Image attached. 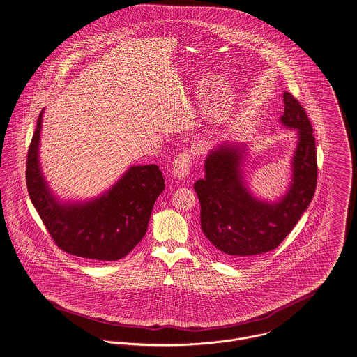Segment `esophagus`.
<instances>
[{
	"mask_svg": "<svg viewBox=\"0 0 357 357\" xmlns=\"http://www.w3.org/2000/svg\"><path fill=\"white\" fill-rule=\"evenodd\" d=\"M190 169H191V154L188 151H183L180 153L174 162H173V177L177 180H184L188 174H190Z\"/></svg>",
	"mask_w": 357,
	"mask_h": 357,
	"instance_id": "obj_1",
	"label": "esophagus"
}]
</instances>
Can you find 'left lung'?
<instances>
[{
  "label": "left lung",
  "mask_w": 357,
  "mask_h": 357,
  "mask_svg": "<svg viewBox=\"0 0 357 357\" xmlns=\"http://www.w3.org/2000/svg\"><path fill=\"white\" fill-rule=\"evenodd\" d=\"M280 123L297 132L292 181L277 202L251 194L243 172L244 144L222 143L206 161V176L195 183L200 225L208 241L231 260H244L277 248L308 208L317 188L318 165L312 126L291 93H284Z\"/></svg>",
  "instance_id": "1"
}]
</instances>
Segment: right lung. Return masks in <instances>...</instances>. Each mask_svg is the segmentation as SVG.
<instances>
[{
  "instance_id": "1",
  "label": "right lung",
  "mask_w": 357,
  "mask_h": 357,
  "mask_svg": "<svg viewBox=\"0 0 357 357\" xmlns=\"http://www.w3.org/2000/svg\"><path fill=\"white\" fill-rule=\"evenodd\" d=\"M40 112L27 155L29 195L52 238L63 251L93 260L127 257L144 237L157 197L165 190L157 165H136L110 190L84 202H61L49 188L39 163Z\"/></svg>"
}]
</instances>
